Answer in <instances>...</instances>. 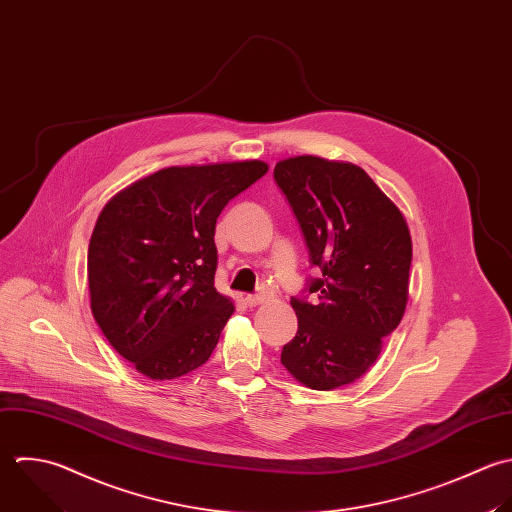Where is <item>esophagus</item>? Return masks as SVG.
<instances>
[{
    "label": "esophagus",
    "mask_w": 512,
    "mask_h": 512,
    "mask_svg": "<svg viewBox=\"0 0 512 512\" xmlns=\"http://www.w3.org/2000/svg\"><path fill=\"white\" fill-rule=\"evenodd\" d=\"M269 299V295H267V291H259V293H253V295H247L245 297V303L249 305V307H255V305H261V303H265Z\"/></svg>",
    "instance_id": "obj_1"
}]
</instances>
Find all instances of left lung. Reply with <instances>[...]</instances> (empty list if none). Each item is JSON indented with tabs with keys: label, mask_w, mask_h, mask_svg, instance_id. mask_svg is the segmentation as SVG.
<instances>
[{
	"label": "left lung",
	"mask_w": 512,
	"mask_h": 512,
	"mask_svg": "<svg viewBox=\"0 0 512 512\" xmlns=\"http://www.w3.org/2000/svg\"><path fill=\"white\" fill-rule=\"evenodd\" d=\"M273 179L301 227L311 267L321 271L307 279L303 295L291 297L299 329L281 363L303 385L331 391L365 375L399 327L411 233L395 203L357 165L301 155L279 161Z\"/></svg>",
	"instance_id": "left-lung-1"
}]
</instances>
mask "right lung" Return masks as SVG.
<instances>
[{"label": "right lung", "instance_id": "obj_1", "mask_svg": "<svg viewBox=\"0 0 512 512\" xmlns=\"http://www.w3.org/2000/svg\"><path fill=\"white\" fill-rule=\"evenodd\" d=\"M267 173L263 161L167 167L117 193L87 249L93 317L149 379L201 367L235 311L215 289V223Z\"/></svg>", "mask_w": 512, "mask_h": 512}]
</instances>
